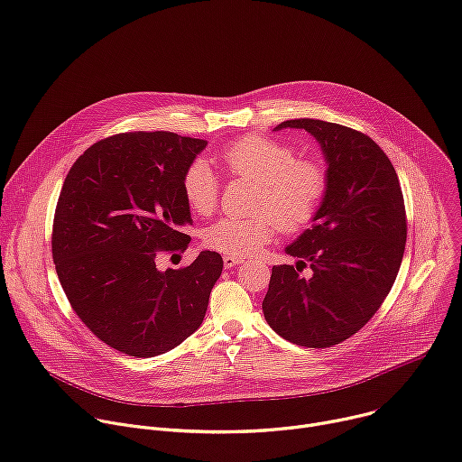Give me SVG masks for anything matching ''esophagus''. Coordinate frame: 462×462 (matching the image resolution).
<instances>
[{
  "instance_id": "34e87169",
  "label": "esophagus",
  "mask_w": 462,
  "mask_h": 462,
  "mask_svg": "<svg viewBox=\"0 0 462 462\" xmlns=\"http://www.w3.org/2000/svg\"><path fill=\"white\" fill-rule=\"evenodd\" d=\"M223 263H225V269H232V267L243 263V260H241V258H236V256H225V258H223Z\"/></svg>"
}]
</instances>
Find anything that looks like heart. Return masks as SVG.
Masks as SVG:
<instances>
[{
	"label": "heart",
	"instance_id": "heart-1",
	"mask_svg": "<svg viewBox=\"0 0 462 462\" xmlns=\"http://www.w3.org/2000/svg\"><path fill=\"white\" fill-rule=\"evenodd\" d=\"M225 170L258 184L254 209L256 217H225L209 225L204 245L216 253L245 258L282 232H300L313 223L328 191V173L313 160H300L287 143L246 136L219 154ZM186 202L199 216L212 214L219 200V180L204 160L191 162L182 175Z\"/></svg>",
	"mask_w": 462,
	"mask_h": 462
}]
</instances>
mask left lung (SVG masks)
I'll list each match as a JSON object with an SVG mask.
<instances>
[{"mask_svg": "<svg viewBox=\"0 0 462 462\" xmlns=\"http://www.w3.org/2000/svg\"><path fill=\"white\" fill-rule=\"evenodd\" d=\"M282 129L319 142L328 191L311 228L285 246L297 265L273 267L262 308L285 341L328 348L357 333L389 295L407 239L403 195L389 156L366 134L308 117Z\"/></svg>", "mask_w": 462, "mask_h": 462, "instance_id": "obj_1", "label": "left lung"}]
</instances>
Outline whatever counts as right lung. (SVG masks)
<instances>
[{
    "instance_id": "1",
    "label": "right lung",
    "mask_w": 462,
    "mask_h": 462,
    "mask_svg": "<svg viewBox=\"0 0 462 462\" xmlns=\"http://www.w3.org/2000/svg\"><path fill=\"white\" fill-rule=\"evenodd\" d=\"M206 145L163 131L116 134L82 152L64 180L51 237L57 274L79 319L117 352L165 354L204 320L221 254L202 250L163 273L156 256L188 248L182 175Z\"/></svg>"
}]
</instances>
